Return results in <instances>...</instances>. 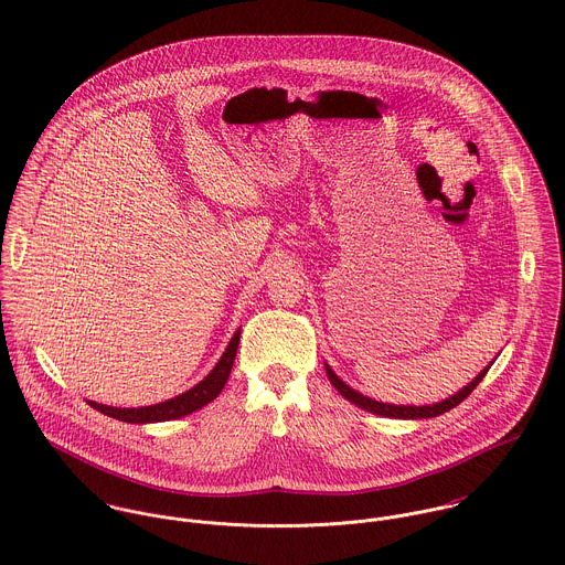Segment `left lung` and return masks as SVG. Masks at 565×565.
<instances>
[{"mask_svg":"<svg viewBox=\"0 0 565 565\" xmlns=\"http://www.w3.org/2000/svg\"><path fill=\"white\" fill-rule=\"evenodd\" d=\"M487 370H489V365L484 367L483 372L472 381V383H468L461 392H457L455 396H450V398H446V401H441V403L435 404H424V406H411V404H385L379 403V401H372V398H367V396H363V394H359V392H354V390H350L332 370H330V365H326V374H328V381L332 383V387L345 398V401H350L352 404H356L359 408H363V411H370V413H374V415H385V417H396V419H424V417H437V415H441V413H446V411H450V408H455L457 404L463 403L475 390H477V385L483 381L484 374H487Z\"/></svg>","mask_w":565,"mask_h":565,"instance_id":"obj_1","label":"left lung"}]
</instances>
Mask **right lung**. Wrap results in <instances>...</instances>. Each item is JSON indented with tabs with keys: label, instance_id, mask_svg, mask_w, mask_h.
<instances>
[{
	"label": "right lung",
	"instance_id": "right-lung-1",
	"mask_svg": "<svg viewBox=\"0 0 565 565\" xmlns=\"http://www.w3.org/2000/svg\"><path fill=\"white\" fill-rule=\"evenodd\" d=\"M239 337H242V328L233 334L226 352L222 354L217 365L211 370V374L204 381H200L195 387H191L189 392H184L171 401L139 406V408H119V406H106V404L93 403V401H86V403L90 404L95 411H99L108 417L128 422V424H150V422H167V419L184 417L220 396V392L224 390V385L231 376V370H233V363L237 356V348H239Z\"/></svg>",
	"mask_w": 565,
	"mask_h": 565
}]
</instances>
